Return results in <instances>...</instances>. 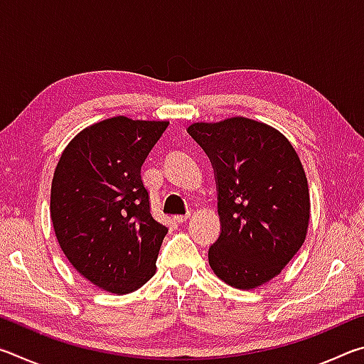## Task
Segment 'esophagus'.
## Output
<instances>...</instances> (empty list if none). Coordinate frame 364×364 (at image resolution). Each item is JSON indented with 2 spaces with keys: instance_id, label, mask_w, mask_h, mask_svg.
I'll return each instance as SVG.
<instances>
[{
  "instance_id": "1",
  "label": "esophagus",
  "mask_w": 364,
  "mask_h": 364,
  "mask_svg": "<svg viewBox=\"0 0 364 364\" xmlns=\"http://www.w3.org/2000/svg\"><path fill=\"white\" fill-rule=\"evenodd\" d=\"M188 218H189V213H186V215H176L175 221H176V223H186Z\"/></svg>"
}]
</instances>
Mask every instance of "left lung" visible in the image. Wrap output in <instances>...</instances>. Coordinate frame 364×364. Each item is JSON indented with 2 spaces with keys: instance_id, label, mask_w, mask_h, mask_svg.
<instances>
[{
  "instance_id": "left-lung-1",
  "label": "left lung",
  "mask_w": 364,
  "mask_h": 364,
  "mask_svg": "<svg viewBox=\"0 0 364 364\" xmlns=\"http://www.w3.org/2000/svg\"><path fill=\"white\" fill-rule=\"evenodd\" d=\"M210 159L221 232L208 263L236 289L264 284L305 242L310 193L305 170L284 134L267 123L231 117L188 127Z\"/></svg>"
}]
</instances>
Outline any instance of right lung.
<instances>
[{
    "instance_id": "add662e5",
    "label": "right lung",
    "mask_w": 364,
    "mask_h": 364,
    "mask_svg": "<svg viewBox=\"0 0 364 364\" xmlns=\"http://www.w3.org/2000/svg\"><path fill=\"white\" fill-rule=\"evenodd\" d=\"M167 127L123 115L97 122L67 144L54 170L58 242L72 267L107 292H133L156 273L168 228L151 215L141 167Z\"/></svg>"
}]
</instances>
